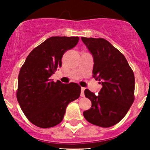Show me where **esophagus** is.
<instances>
[{"label":"esophagus","instance_id":"1","mask_svg":"<svg viewBox=\"0 0 150 150\" xmlns=\"http://www.w3.org/2000/svg\"><path fill=\"white\" fill-rule=\"evenodd\" d=\"M84 91H85V88L82 87L81 88V96H82V97H83L85 96L84 94Z\"/></svg>","mask_w":150,"mask_h":150}]
</instances>
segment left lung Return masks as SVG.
Segmentation results:
<instances>
[{
    "instance_id": "left-lung-1",
    "label": "left lung",
    "mask_w": 150,
    "mask_h": 150,
    "mask_svg": "<svg viewBox=\"0 0 150 150\" xmlns=\"http://www.w3.org/2000/svg\"><path fill=\"white\" fill-rule=\"evenodd\" d=\"M81 39L93 56V77L102 86L99 95L85 90L92 105L83 116L93 125L109 128L125 117L134 102V72L123 54L105 39Z\"/></svg>"
}]
</instances>
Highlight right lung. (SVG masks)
<instances>
[{
    "label": "right lung",
    "mask_w": 150,
    "mask_h": 150,
    "mask_svg": "<svg viewBox=\"0 0 150 150\" xmlns=\"http://www.w3.org/2000/svg\"><path fill=\"white\" fill-rule=\"evenodd\" d=\"M78 40V37L49 38L30 53L21 67L16 98L24 114L36 126L46 128L58 125L68 104L81 95L78 83H55L51 79L62 67L63 54Z\"/></svg>",
    "instance_id": "1"
}]
</instances>
